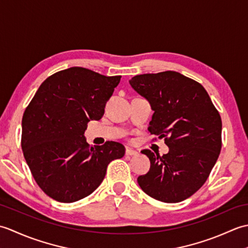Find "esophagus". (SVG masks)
<instances>
[{
	"instance_id": "34e87169",
	"label": "esophagus",
	"mask_w": 248,
	"mask_h": 248,
	"mask_svg": "<svg viewBox=\"0 0 248 248\" xmlns=\"http://www.w3.org/2000/svg\"><path fill=\"white\" fill-rule=\"evenodd\" d=\"M138 155V151H135V150L131 149V148H127V149H125V155L132 156V155Z\"/></svg>"
}]
</instances>
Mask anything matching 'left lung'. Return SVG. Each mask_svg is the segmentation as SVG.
<instances>
[{"mask_svg": "<svg viewBox=\"0 0 248 248\" xmlns=\"http://www.w3.org/2000/svg\"><path fill=\"white\" fill-rule=\"evenodd\" d=\"M150 103L151 134L170 148L160 156L143 150L149 171L140 176V188L163 202H180L207 180L222 148V119L202 84L176 71L147 73L129 81Z\"/></svg>", "mask_w": 248, "mask_h": 248, "instance_id": "1", "label": "left lung"}]
</instances>
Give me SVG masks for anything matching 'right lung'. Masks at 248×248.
I'll list each match as a JSON object with an SVG mask.
<instances>
[{"label": "right lung", "instance_id": "right-lung-1", "mask_svg": "<svg viewBox=\"0 0 248 248\" xmlns=\"http://www.w3.org/2000/svg\"><path fill=\"white\" fill-rule=\"evenodd\" d=\"M120 78L68 68L45 80L26 108L21 146L35 181L49 197L75 202L88 196L103 181L108 163L124 155L117 141L91 146L84 136L88 121L102 118Z\"/></svg>", "mask_w": 248, "mask_h": 248}]
</instances>
